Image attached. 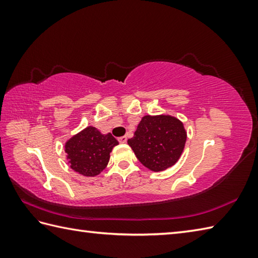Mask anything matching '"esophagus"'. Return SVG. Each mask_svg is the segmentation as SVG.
I'll return each instance as SVG.
<instances>
[{
    "mask_svg": "<svg viewBox=\"0 0 258 258\" xmlns=\"http://www.w3.org/2000/svg\"><path fill=\"white\" fill-rule=\"evenodd\" d=\"M118 142L122 144H125L126 142H127V138H126V136H122V138L118 139Z\"/></svg>",
    "mask_w": 258,
    "mask_h": 258,
    "instance_id": "obj_1",
    "label": "esophagus"
}]
</instances>
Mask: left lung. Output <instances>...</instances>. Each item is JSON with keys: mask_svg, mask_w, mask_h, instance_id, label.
Masks as SVG:
<instances>
[{"mask_svg": "<svg viewBox=\"0 0 258 258\" xmlns=\"http://www.w3.org/2000/svg\"><path fill=\"white\" fill-rule=\"evenodd\" d=\"M186 139L187 132L177 117L168 114L145 115L127 144L145 167L162 172L177 163Z\"/></svg>", "mask_w": 258, "mask_h": 258, "instance_id": "left-lung-1", "label": "left lung"}]
</instances>
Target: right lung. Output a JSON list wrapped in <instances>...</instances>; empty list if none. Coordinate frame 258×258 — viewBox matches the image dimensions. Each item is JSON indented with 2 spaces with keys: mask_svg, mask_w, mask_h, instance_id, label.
Masks as SVG:
<instances>
[{
  "mask_svg": "<svg viewBox=\"0 0 258 258\" xmlns=\"http://www.w3.org/2000/svg\"><path fill=\"white\" fill-rule=\"evenodd\" d=\"M116 145L118 142L111 133L102 134L94 126H87L65 142L64 149L73 171L94 177L107 166L109 153Z\"/></svg>",
  "mask_w": 258,
  "mask_h": 258,
  "instance_id": "obj_1",
  "label": "right lung"
}]
</instances>
